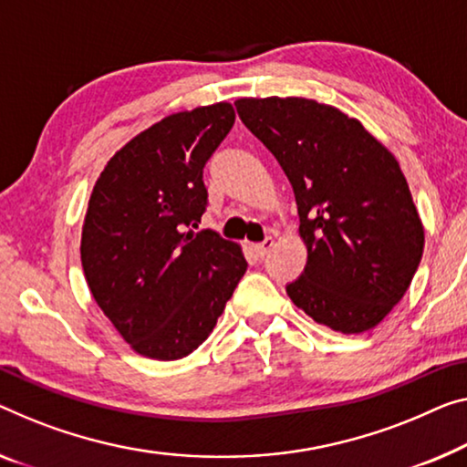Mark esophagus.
Returning <instances> with one entry per match:
<instances>
[{
    "instance_id": "obj_1",
    "label": "esophagus",
    "mask_w": 467,
    "mask_h": 467,
    "mask_svg": "<svg viewBox=\"0 0 467 467\" xmlns=\"http://www.w3.org/2000/svg\"><path fill=\"white\" fill-rule=\"evenodd\" d=\"M273 247H275V239H273V236H266V239H264L262 243H257V245H254L255 254L260 255V257L266 255V254H268L270 249H273Z\"/></svg>"
}]
</instances>
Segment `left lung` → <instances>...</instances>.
I'll return each instance as SVG.
<instances>
[{"label": "left lung", "instance_id": "1", "mask_svg": "<svg viewBox=\"0 0 467 467\" xmlns=\"http://www.w3.org/2000/svg\"><path fill=\"white\" fill-rule=\"evenodd\" d=\"M234 107L294 186L308 262L287 285L291 302L333 331L373 329L402 300L423 254L399 161L329 104L270 96Z\"/></svg>", "mask_w": 467, "mask_h": 467}]
</instances>
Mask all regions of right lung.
Masks as SVG:
<instances>
[{
  "label": "right lung",
  "instance_id": "right-lung-1",
  "mask_svg": "<svg viewBox=\"0 0 467 467\" xmlns=\"http://www.w3.org/2000/svg\"><path fill=\"white\" fill-rule=\"evenodd\" d=\"M233 123L228 102L165 117L117 150L94 184L83 275L142 357L176 360L197 350L247 270L236 243L190 228L207 207L203 167Z\"/></svg>",
  "mask_w": 467,
  "mask_h": 467
}]
</instances>
